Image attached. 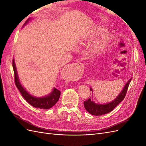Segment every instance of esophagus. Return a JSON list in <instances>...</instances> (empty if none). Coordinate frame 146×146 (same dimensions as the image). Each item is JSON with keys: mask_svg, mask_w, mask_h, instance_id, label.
<instances>
[{"mask_svg": "<svg viewBox=\"0 0 146 146\" xmlns=\"http://www.w3.org/2000/svg\"><path fill=\"white\" fill-rule=\"evenodd\" d=\"M82 64L81 63H79V62L75 63L70 66L69 70H70V71L72 72L73 73L75 72V74H76V72L78 73V72H80L79 71V70H81L80 69H82Z\"/></svg>", "mask_w": 146, "mask_h": 146, "instance_id": "obj_1", "label": "esophagus"}]
</instances>
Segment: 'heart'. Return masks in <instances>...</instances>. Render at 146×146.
<instances>
[{
    "label": "heart",
    "instance_id": "obj_1",
    "mask_svg": "<svg viewBox=\"0 0 146 146\" xmlns=\"http://www.w3.org/2000/svg\"><path fill=\"white\" fill-rule=\"evenodd\" d=\"M104 30V27L98 26V27H96L94 29H92L88 33L84 35L83 38L85 39L96 38L100 35V33L103 32ZM111 32L109 30H105L102 33L98 40L95 41L93 47H92L93 50L96 54H101V53H102L106 49V48H107L109 42L111 40Z\"/></svg>",
    "mask_w": 146,
    "mask_h": 146
}]
</instances>
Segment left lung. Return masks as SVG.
<instances>
[{
  "label": "left lung",
  "instance_id": "left-lung-1",
  "mask_svg": "<svg viewBox=\"0 0 146 146\" xmlns=\"http://www.w3.org/2000/svg\"><path fill=\"white\" fill-rule=\"evenodd\" d=\"M131 80V78L129 79V80L127 82L123 88L122 91L120 92L117 98L114 100L110 102L105 104H96L94 102L92 101L91 98L88 99L86 101L84 102V107H85L86 111L95 116H101L104 115L107 113L111 112L114 109L116 106L121 102L125 97L126 93L127 92L128 87L129 86L130 82ZM90 91H92V88H90Z\"/></svg>",
  "mask_w": 146,
  "mask_h": 146
}]
</instances>
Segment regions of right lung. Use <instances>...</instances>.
I'll use <instances>...</instances> for the list:
<instances>
[{
    "mask_svg": "<svg viewBox=\"0 0 146 146\" xmlns=\"http://www.w3.org/2000/svg\"><path fill=\"white\" fill-rule=\"evenodd\" d=\"M30 20V19H29L26 21L24 25L27 24ZM13 70H14L15 81L16 87L19 90L21 94L25 99V100L31 105H32L33 107L41 109H49L52 108L53 106L55 105V104L58 102L60 99L61 92L56 89L55 88L53 89L52 92L50 94L46 96L42 97V98H36V97H34L30 94L21 84L18 75H17L14 59L13 60Z\"/></svg>",
    "mask_w": 146,
    "mask_h": 146,
    "instance_id": "1",
    "label": "right lung"
}]
</instances>
